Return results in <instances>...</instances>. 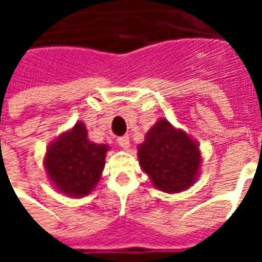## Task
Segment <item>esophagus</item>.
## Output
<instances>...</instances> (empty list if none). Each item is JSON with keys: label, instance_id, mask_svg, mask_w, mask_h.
Here are the masks:
<instances>
[{"label": "esophagus", "instance_id": "obj_1", "mask_svg": "<svg viewBox=\"0 0 262 262\" xmlns=\"http://www.w3.org/2000/svg\"><path fill=\"white\" fill-rule=\"evenodd\" d=\"M118 144H119L120 147L123 148V150H127V148L130 147V142H129V136H122L118 139Z\"/></svg>", "mask_w": 262, "mask_h": 262}]
</instances>
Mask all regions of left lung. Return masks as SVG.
Instances as JSON below:
<instances>
[{"label": "left lung", "instance_id": "left-lung-1", "mask_svg": "<svg viewBox=\"0 0 262 262\" xmlns=\"http://www.w3.org/2000/svg\"><path fill=\"white\" fill-rule=\"evenodd\" d=\"M137 157L153 187L167 193L192 187L202 165L198 142L165 118L157 120L146 133L144 142L137 146Z\"/></svg>", "mask_w": 262, "mask_h": 262}]
</instances>
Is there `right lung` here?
Instances as JSON below:
<instances>
[{"label": "right lung", "mask_w": 262, "mask_h": 262, "mask_svg": "<svg viewBox=\"0 0 262 262\" xmlns=\"http://www.w3.org/2000/svg\"><path fill=\"white\" fill-rule=\"evenodd\" d=\"M108 150V144L91 142L85 125L77 122L46 148L43 164L49 181L67 196H85L102 176Z\"/></svg>", "instance_id": "add662e5"}]
</instances>
